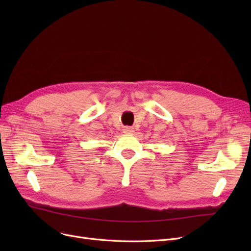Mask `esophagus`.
Masks as SVG:
<instances>
[{
    "instance_id": "34e87169",
    "label": "esophagus",
    "mask_w": 251,
    "mask_h": 251,
    "mask_svg": "<svg viewBox=\"0 0 251 251\" xmlns=\"http://www.w3.org/2000/svg\"><path fill=\"white\" fill-rule=\"evenodd\" d=\"M124 132L125 133H128V134H132L134 132V128L131 126H125L124 127Z\"/></svg>"
}]
</instances>
